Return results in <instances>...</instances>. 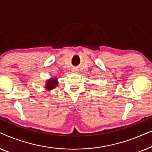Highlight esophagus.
Listing matches in <instances>:
<instances>
[{
	"instance_id": "esophagus-1",
	"label": "esophagus",
	"mask_w": 152,
	"mask_h": 152,
	"mask_svg": "<svg viewBox=\"0 0 152 152\" xmlns=\"http://www.w3.org/2000/svg\"><path fill=\"white\" fill-rule=\"evenodd\" d=\"M74 71H75V70H74Z\"/></svg>"
}]
</instances>
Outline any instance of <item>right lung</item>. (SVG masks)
I'll list each match as a JSON object with an SVG mask.
<instances>
[{"label": "right lung", "mask_w": 152, "mask_h": 152, "mask_svg": "<svg viewBox=\"0 0 152 152\" xmlns=\"http://www.w3.org/2000/svg\"><path fill=\"white\" fill-rule=\"evenodd\" d=\"M58 80L57 77H51L49 80H48L45 82V88L47 91L53 90L54 88H56V86H58Z\"/></svg>", "instance_id": "add662e5"}]
</instances>
